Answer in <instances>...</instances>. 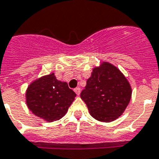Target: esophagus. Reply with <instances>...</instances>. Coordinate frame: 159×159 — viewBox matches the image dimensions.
<instances>
[{
	"label": "esophagus",
	"instance_id": "obj_1",
	"mask_svg": "<svg viewBox=\"0 0 159 159\" xmlns=\"http://www.w3.org/2000/svg\"><path fill=\"white\" fill-rule=\"evenodd\" d=\"M74 91H75V93L77 94V95H79L80 93H81V89H80L79 87H77L74 89Z\"/></svg>",
	"mask_w": 159,
	"mask_h": 159
}]
</instances>
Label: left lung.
Segmentation results:
<instances>
[{"label":"left lung","mask_w":159,"mask_h":159,"mask_svg":"<svg viewBox=\"0 0 159 159\" xmlns=\"http://www.w3.org/2000/svg\"><path fill=\"white\" fill-rule=\"evenodd\" d=\"M131 95V86L126 77L116 67L107 62L93 69L86 87L81 92V98L91 116L102 122H111L120 116Z\"/></svg>","instance_id":"left-lung-1"}]
</instances>
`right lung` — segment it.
Here are the masks:
<instances>
[{
  "label": "right lung",
  "instance_id": "right-lung-1",
  "mask_svg": "<svg viewBox=\"0 0 159 159\" xmlns=\"http://www.w3.org/2000/svg\"><path fill=\"white\" fill-rule=\"evenodd\" d=\"M75 97L68 84L58 81L53 73L32 82L26 94L28 108L48 122L62 118Z\"/></svg>",
  "mask_w": 159,
  "mask_h": 159
}]
</instances>
